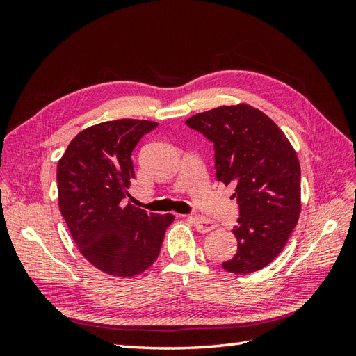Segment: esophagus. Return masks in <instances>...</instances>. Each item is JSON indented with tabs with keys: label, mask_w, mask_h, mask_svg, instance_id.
Returning <instances> with one entry per match:
<instances>
[{
	"label": "esophagus",
	"mask_w": 356,
	"mask_h": 356,
	"mask_svg": "<svg viewBox=\"0 0 356 356\" xmlns=\"http://www.w3.org/2000/svg\"><path fill=\"white\" fill-rule=\"evenodd\" d=\"M190 220H191V223L195 226V229H197L199 232H209V231H213L216 228V223L214 222L207 220V218L199 217V216L190 217Z\"/></svg>",
	"instance_id": "esophagus-1"
}]
</instances>
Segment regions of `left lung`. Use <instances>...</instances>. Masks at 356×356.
<instances>
[{"label":"left lung","mask_w":356,"mask_h":356,"mask_svg":"<svg viewBox=\"0 0 356 356\" xmlns=\"http://www.w3.org/2000/svg\"><path fill=\"white\" fill-rule=\"evenodd\" d=\"M186 125L213 142L218 182L236 185L237 251L222 268L260 270L282 252L300 216V163L284 133L249 105L199 113Z\"/></svg>","instance_id":"1"}]
</instances>
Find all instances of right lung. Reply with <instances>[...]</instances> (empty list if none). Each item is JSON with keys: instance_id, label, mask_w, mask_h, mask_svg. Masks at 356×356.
Masks as SVG:
<instances>
[{"instance_id": "1", "label": "right lung", "mask_w": 356, "mask_h": 356, "mask_svg": "<svg viewBox=\"0 0 356 356\" xmlns=\"http://www.w3.org/2000/svg\"><path fill=\"white\" fill-rule=\"evenodd\" d=\"M156 122L108 120L87 128L58 163V203L81 254L105 274L133 277L161 252L171 214L125 205L134 179L133 149Z\"/></svg>"}]
</instances>
